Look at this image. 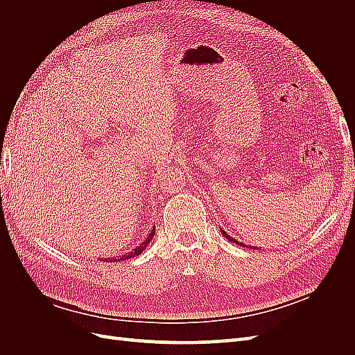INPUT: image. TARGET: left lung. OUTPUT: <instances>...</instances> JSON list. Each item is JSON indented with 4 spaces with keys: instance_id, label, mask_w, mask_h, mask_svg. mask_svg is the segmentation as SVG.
Returning a JSON list of instances; mask_svg holds the SVG:
<instances>
[{
    "instance_id": "obj_1",
    "label": "left lung",
    "mask_w": 355,
    "mask_h": 355,
    "mask_svg": "<svg viewBox=\"0 0 355 355\" xmlns=\"http://www.w3.org/2000/svg\"><path fill=\"white\" fill-rule=\"evenodd\" d=\"M222 234H223V237H225V239H227V240H230V241H232V243H235V244H240V245H244L243 243H239L237 240H235V239H232V237H231V235H228V234H227V232H225V231H222ZM244 247H250V245H244ZM250 249H252V247H250Z\"/></svg>"
}]
</instances>
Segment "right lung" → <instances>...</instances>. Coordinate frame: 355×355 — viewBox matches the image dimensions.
I'll return each mask as SVG.
<instances>
[{
	"mask_svg": "<svg viewBox=\"0 0 355 355\" xmlns=\"http://www.w3.org/2000/svg\"><path fill=\"white\" fill-rule=\"evenodd\" d=\"M154 234H155V227L151 230V234L148 235L146 237V240L141 244V245H137L135 250H132L130 253H127V254H124V256H118V257H115V259H110V261H106V262H120V261H125V259H132V257H135V256H139L141 254L145 249H146V245L153 241V237H154Z\"/></svg>",
	"mask_w": 355,
	"mask_h": 355,
	"instance_id": "right-lung-1",
	"label": "right lung"
}]
</instances>
